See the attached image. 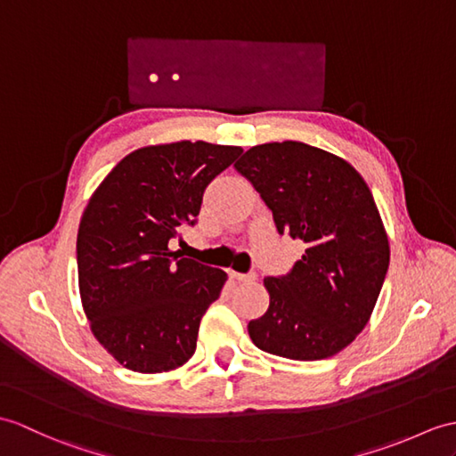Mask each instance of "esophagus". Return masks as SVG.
Masks as SVG:
<instances>
[{"label": "esophagus", "instance_id": "obj_1", "mask_svg": "<svg viewBox=\"0 0 456 456\" xmlns=\"http://www.w3.org/2000/svg\"><path fill=\"white\" fill-rule=\"evenodd\" d=\"M231 278L237 280V281H256V273L250 272V273H239V272H231Z\"/></svg>", "mask_w": 456, "mask_h": 456}]
</instances>
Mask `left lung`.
Wrapping results in <instances>:
<instances>
[{
	"mask_svg": "<svg viewBox=\"0 0 456 456\" xmlns=\"http://www.w3.org/2000/svg\"><path fill=\"white\" fill-rule=\"evenodd\" d=\"M272 209L280 235L306 248L289 273L264 278L270 306L248 322L262 352L326 359L371 319L390 247L371 190L355 168L301 142L254 145L235 163Z\"/></svg>",
	"mask_w": 456,
	"mask_h": 456,
	"instance_id": "8db88e82",
	"label": "left lung"
}]
</instances>
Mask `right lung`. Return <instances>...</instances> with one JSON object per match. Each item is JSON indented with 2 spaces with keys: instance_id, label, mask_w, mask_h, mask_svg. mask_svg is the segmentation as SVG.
Segmentation results:
<instances>
[{
  "instance_id": "obj_1",
  "label": "right lung",
  "mask_w": 456,
  "mask_h": 456,
  "mask_svg": "<svg viewBox=\"0 0 456 456\" xmlns=\"http://www.w3.org/2000/svg\"><path fill=\"white\" fill-rule=\"evenodd\" d=\"M237 145L175 142L126 155L94 190L77 231L83 311L99 344L137 373H163L196 352L200 321L227 281L168 248L194 225L206 186Z\"/></svg>"
}]
</instances>
